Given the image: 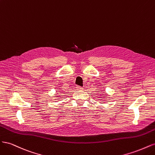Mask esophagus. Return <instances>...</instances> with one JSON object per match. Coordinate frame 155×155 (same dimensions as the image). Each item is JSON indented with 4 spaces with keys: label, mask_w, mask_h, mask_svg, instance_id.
<instances>
[{
    "label": "esophagus",
    "mask_w": 155,
    "mask_h": 155,
    "mask_svg": "<svg viewBox=\"0 0 155 155\" xmlns=\"http://www.w3.org/2000/svg\"><path fill=\"white\" fill-rule=\"evenodd\" d=\"M83 87H81V86H77L76 87V89L78 91H82L83 90Z\"/></svg>",
    "instance_id": "1"
}]
</instances>
